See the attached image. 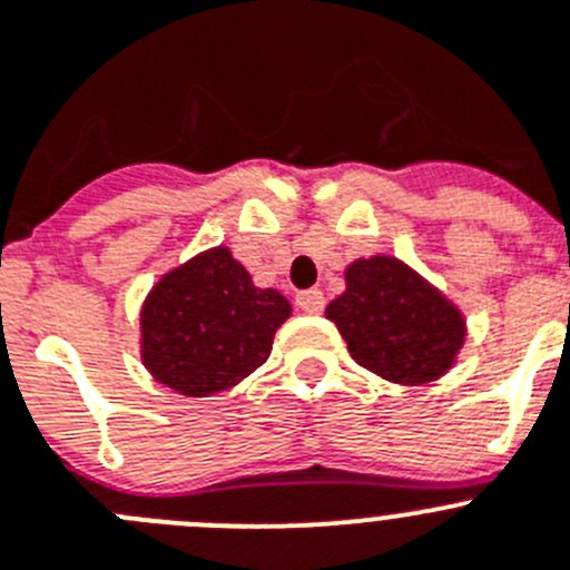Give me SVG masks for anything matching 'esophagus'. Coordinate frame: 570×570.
I'll use <instances>...</instances> for the list:
<instances>
[{
  "label": "esophagus",
  "instance_id": "obj_1",
  "mask_svg": "<svg viewBox=\"0 0 570 570\" xmlns=\"http://www.w3.org/2000/svg\"><path fill=\"white\" fill-rule=\"evenodd\" d=\"M296 305L305 313H322V307H325V294H322L320 288L299 291V294H296Z\"/></svg>",
  "mask_w": 570,
  "mask_h": 570
}]
</instances>
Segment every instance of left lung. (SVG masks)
Here are the masks:
<instances>
[{
	"label": "left lung",
	"instance_id": "1",
	"mask_svg": "<svg viewBox=\"0 0 570 570\" xmlns=\"http://www.w3.org/2000/svg\"><path fill=\"white\" fill-rule=\"evenodd\" d=\"M344 285L325 316L362 367L410 387L452 370L466 342V320L432 282L401 259L375 254L350 263Z\"/></svg>",
	"mask_w": 570,
	"mask_h": 570
}]
</instances>
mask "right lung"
I'll return each mask as SVG.
<instances>
[{
	"instance_id": "right-lung-1",
	"label": "right lung",
	"mask_w": 570,
	"mask_h": 570,
	"mask_svg": "<svg viewBox=\"0 0 570 570\" xmlns=\"http://www.w3.org/2000/svg\"><path fill=\"white\" fill-rule=\"evenodd\" d=\"M291 302L257 288L226 245L166 271L140 307V362L186 399L232 390L263 367Z\"/></svg>"
}]
</instances>
